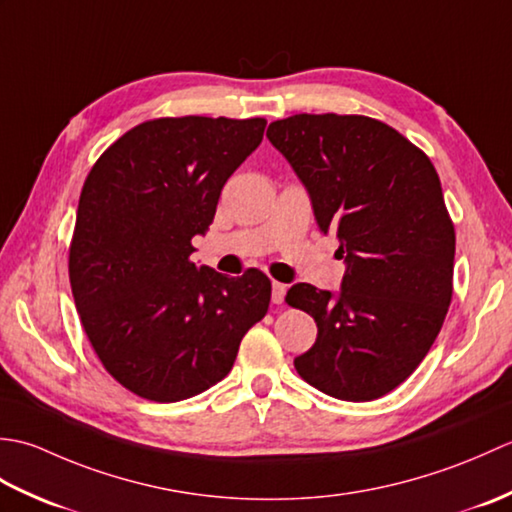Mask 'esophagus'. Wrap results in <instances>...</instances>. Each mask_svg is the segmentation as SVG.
Segmentation results:
<instances>
[{"label":"esophagus","mask_w":512,"mask_h":512,"mask_svg":"<svg viewBox=\"0 0 512 512\" xmlns=\"http://www.w3.org/2000/svg\"><path fill=\"white\" fill-rule=\"evenodd\" d=\"M286 297V286L279 284V281H273V303H284Z\"/></svg>","instance_id":"esophagus-1"}]
</instances>
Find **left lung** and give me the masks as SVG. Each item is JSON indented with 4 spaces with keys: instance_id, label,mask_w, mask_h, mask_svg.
<instances>
[{
    "instance_id": "8db88e82",
    "label": "left lung",
    "mask_w": 512,
    "mask_h": 512,
    "mask_svg": "<svg viewBox=\"0 0 512 512\" xmlns=\"http://www.w3.org/2000/svg\"><path fill=\"white\" fill-rule=\"evenodd\" d=\"M266 136L345 262L336 295L310 284L288 290V306L319 328L295 369L332 398L376 400L422 363L451 303L455 231L436 167L369 116L295 114Z\"/></svg>"
}]
</instances>
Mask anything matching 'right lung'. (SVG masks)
<instances>
[{
	"label": "right lung",
	"instance_id": "add662e5",
	"mask_svg": "<svg viewBox=\"0 0 512 512\" xmlns=\"http://www.w3.org/2000/svg\"><path fill=\"white\" fill-rule=\"evenodd\" d=\"M264 118H156L105 149L85 178L70 286L103 367L154 402L198 396L231 372L264 319L270 279L191 262L222 187L264 138Z\"/></svg>",
	"mask_w": 512,
	"mask_h": 512
}]
</instances>
